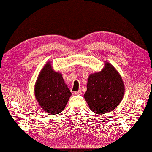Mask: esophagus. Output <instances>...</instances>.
<instances>
[{
    "label": "esophagus",
    "mask_w": 152,
    "mask_h": 152,
    "mask_svg": "<svg viewBox=\"0 0 152 152\" xmlns=\"http://www.w3.org/2000/svg\"><path fill=\"white\" fill-rule=\"evenodd\" d=\"M75 94L76 95H81L82 94V92L81 90H79L78 91H76L75 92Z\"/></svg>",
    "instance_id": "1"
}]
</instances>
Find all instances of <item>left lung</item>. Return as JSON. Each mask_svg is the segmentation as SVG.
Wrapping results in <instances>:
<instances>
[{
  "label": "left lung",
  "instance_id": "obj_1",
  "mask_svg": "<svg viewBox=\"0 0 152 152\" xmlns=\"http://www.w3.org/2000/svg\"><path fill=\"white\" fill-rule=\"evenodd\" d=\"M124 92L120 74L113 65L106 62L102 71L89 75L84 97L92 112L104 114L118 106Z\"/></svg>",
  "mask_w": 152,
  "mask_h": 152
}]
</instances>
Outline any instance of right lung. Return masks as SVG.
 <instances>
[{"label": "right lung", "instance_id": "add662e5", "mask_svg": "<svg viewBox=\"0 0 152 152\" xmlns=\"http://www.w3.org/2000/svg\"><path fill=\"white\" fill-rule=\"evenodd\" d=\"M71 95L62 75L55 72L48 62L39 72L35 86V96L39 105L50 114H60Z\"/></svg>", "mask_w": 152, "mask_h": 152}]
</instances>
